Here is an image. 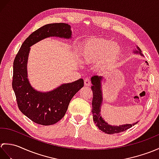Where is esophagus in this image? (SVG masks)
<instances>
[{"mask_svg":"<svg viewBox=\"0 0 159 159\" xmlns=\"http://www.w3.org/2000/svg\"><path fill=\"white\" fill-rule=\"evenodd\" d=\"M84 83H85V86H90L91 85V82L89 79H85V80H84Z\"/></svg>","mask_w":159,"mask_h":159,"instance_id":"1","label":"esophagus"}]
</instances>
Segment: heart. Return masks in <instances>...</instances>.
I'll return each instance as SVG.
<instances>
[{
    "instance_id": "1",
    "label": "heart",
    "mask_w": 159,
    "mask_h": 159,
    "mask_svg": "<svg viewBox=\"0 0 159 159\" xmlns=\"http://www.w3.org/2000/svg\"><path fill=\"white\" fill-rule=\"evenodd\" d=\"M120 46L110 39L92 38L84 42L79 49V58L85 63H98L102 70L109 68L121 55Z\"/></svg>"
}]
</instances>
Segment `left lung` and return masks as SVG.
<instances>
[{"mask_svg": "<svg viewBox=\"0 0 159 159\" xmlns=\"http://www.w3.org/2000/svg\"><path fill=\"white\" fill-rule=\"evenodd\" d=\"M137 50H134L133 52L134 54H139L141 56H143L141 53V50L139 47L136 46ZM103 78L102 76L94 75L91 78L92 85L91 88L93 92V100H92V112L93 114V120L96 124L98 128L100 130L107 134H115L119 133L128 130V128H131L134 125L139 122V121H136L133 124H126L120 125V126H115L111 125L104 120V118L101 116V108H102L103 96H102V83Z\"/></svg>", "mask_w": 159, "mask_h": 159, "instance_id": "obj_1", "label": "left lung"}]
</instances>
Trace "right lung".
Segmentation results:
<instances>
[{
  "label": "right lung",
  "instance_id": "1",
  "mask_svg": "<svg viewBox=\"0 0 159 159\" xmlns=\"http://www.w3.org/2000/svg\"><path fill=\"white\" fill-rule=\"evenodd\" d=\"M72 30L68 24L53 23L42 26L23 42L13 61L12 87L20 111L35 123L49 126L65 116L70 100L84 86L83 79L63 83L49 92L33 88L28 79L27 63L31 46L51 37L70 39Z\"/></svg>",
  "mask_w": 159,
  "mask_h": 159
}]
</instances>
